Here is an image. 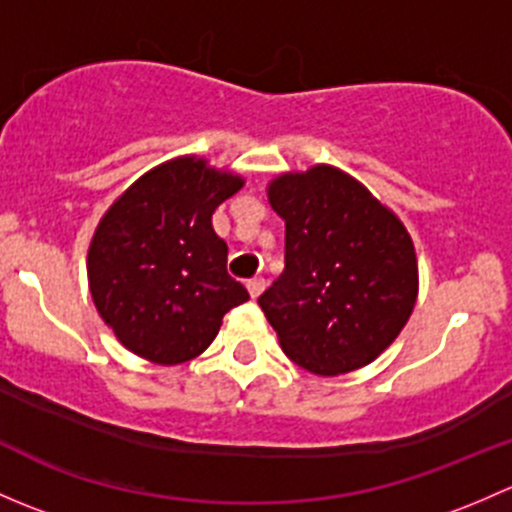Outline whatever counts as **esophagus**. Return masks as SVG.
<instances>
[{
    "mask_svg": "<svg viewBox=\"0 0 512 512\" xmlns=\"http://www.w3.org/2000/svg\"><path fill=\"white\" fill-rule=\"evenodd\" d=\"M247 292H250L252 299H257L262 292H265V280H262V277H255V280H250V282H247Z\"/></svg>",
    "mask_w": 512,
    "mask_h": 512,
    "instance_id": "esophagus-1",
    "label": "esophagus"
}]
</instances>
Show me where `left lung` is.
I'll return each mask as SVG.
<instances>
[{
  "label": "left lung",
  "instance_id": "8db88e82",
  "mask_svg": "<svg viewBox=\"0 0 512 512\" xmlns=\"http://www.w3.org/2000/svg\"><path fill=\"white\" fill-rule=\"evenodd\" d=\"M285 220V272L260 307L289 359L317 376L371 364L409 322L418 297L414 240L399 215L334 165L267 183Z\"/></svg>",
  "mask_w": 512,
  "mask_h": 512
}]
</instances>
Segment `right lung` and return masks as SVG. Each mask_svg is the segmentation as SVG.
Masks as SVG:
<instances>
[{
  "label": "right lung",
  "mask_w": 512,
  "mask_h": 512,
  "mask_svg": "<svg viewBox=\"0 0 512 512\" xmlns=\"http://www.w3.org/2000/svg\"><path fill=\"white\" fill-rule=\"evenodd\" d=\"M242 185L232 170L178 156L143 173L98 220L86 255L91 299L128 352L160 366L195 359L250 299L227 275L213 227L215 208Z\"/></svg>",
  "instance_id": "add662e5"
}]
</instances>
